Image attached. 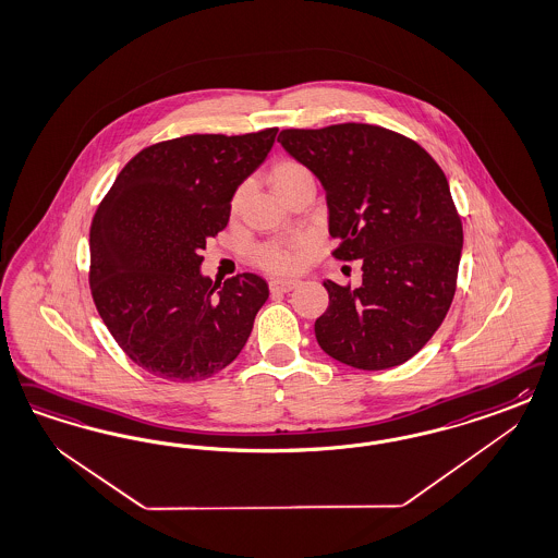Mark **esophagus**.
Instances as JSON below:
<instances>
[{
    "label": "esophagus",
    "instance_id": "1",
    "mask_svg": "<svg viewBox=\"0 0 558 558\" xmlns=\"http://www.w3.org/2000/svg\"><path fill=\"white\" fill-rule=\"evenodd\" d=\"M298 286H300L298 279H272V281H269V289L272 293H288Z\"/></svg>",
    "mask_w": 558,
    "mask_h": 558
}]
</instances>
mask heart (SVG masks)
Returning a JSON list of instances; mask_svg holds the SVG:
<instances>
[{"instance_id": "heart-1", "label": "heart", "mask_w": 558, "mask_h": 558, "mask_svg": "<svg viewBox=\"0 0 558 558\" xmlns=\"http://www.w3.org/2000/svg\"><path fill=\"white\" fill-rule=\"evenodd\" d=\"M312 180V174L306 166H302L295 160H281V162L272 163L269 172L270 186L275 189V193L279 197H283L293 186H298L300 182ZM242 201V191H238L232 197V211L238 209ZM306 252V242L298 240V242H275L267 244L256 252V260L265 267V269L275 270V272H288V270L298 269L302 258Z\"/></svg>"}]
</instances>
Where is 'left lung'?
<instances>
[{
	"label": "left lung",
	"instance_id": "left-lung-1",
	"mask_svg": "<svg viewBox=\"0 0 558 558\" xmlns=\"http://www.w3.org/2000/svg\"><path fill=\"white\" fill-rule=\"evenodd\" d=\"M277 142L320 180L335 256L363 263L357 288L324 279L316 341L367 372L411 360L450 310L464 242L444 170L384 126L286 129Z\"/></svg>",
	"mask_w": 558,
	"mask_h": 558
}]
</instances>
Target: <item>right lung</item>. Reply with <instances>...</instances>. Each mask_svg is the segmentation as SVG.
<instances>
[{
    "mask_svg": "<svg viewBox=\"0 0 558 558\" xmlns=\"http://www.w3.org/2000/svg\"><path fill=\"white\" fill-rule=\"evenodd\" d=\"M277 129L184 135L142 149L110 186L90 230L100 318L145 372L211 378L240 355L269 298L263 277L223 286L201 272L207 240L230 221L238 186L265 162Z\"/></svg>",
    "mask_w": 558,
    "mask_h": 558,
    "instance_id": "right-lung-1",
    "label": "right lung"
}]
</instances>
